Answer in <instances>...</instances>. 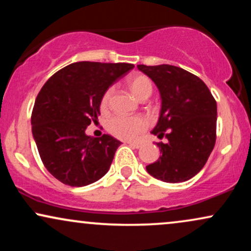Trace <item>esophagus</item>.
<instances>
[{"label": "esophagus", "instance_id": "obj_1", "mask_svg": "<svg viewBox=\"0 0 251 251\" xmlns=\"http://www.w3.org/2000/svg\"><path fill=\"white\" fill-rule=\"evenodd\" d=\"M131 148H134V149H140L142 148V143H138V142H128L127 143Z\"/></svg>", "mask_w": 251, "mask_h": 251}]
</instances>
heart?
Listing matches in <instances>:
<instances>
[{
    "instance_id": "b5f03b06",
    "label": "heart",
    "mask_w": 251,
    "mask_h": 251,
    "mask_svg": "<svg viewBox=\"0 0 251 251\" xmlns=\"http://www.w3.org/2000/svg\"><path fill=\"white\" fill-rule=\"evenodd\" d=\"M127 87L137 99H148L152 93V82L148 76L143 74H134L127 79ZM112 89H107L101 98L100 107L106 109L111 98ZM108 131L114 137L124 140L137 139L148 128V120L142 116H123L116 114L108 120Z\"/></svg>"
}]
</instances>
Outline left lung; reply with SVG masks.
Wrapping results in <instances>:
<instances>
[{"label":"left lung","instance_id":"left-lung-1","mask_svg":"<svg viewBox=\"0 0 251 251\" xmlns=\"http://www.w3.org/2000/svg\"><path fill=\"white\" fill-rule=\"evenodd\" d=\"M159 89V119L151 133L162 155L146 166L152 177L166 183L191 179L203 169L216 143L217 103L198 76L171 65H138Z\"/></svg>","mask_w":251,"mask_h":251}]
</instances>
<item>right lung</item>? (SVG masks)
Here are the masks:
<instances>
[{"mask_svg": "<svg viewBox=\"0 0 251 251\" xmlns=\"http://www.w3.org/2000/svg\"><path fill=\"white\" fill-rule=\"evenodd\" d=\"M132 63L74 62L56 72L37 94L31 132L40 157L51 176L70 186H85L107 174L122 143L109 134H86L98 122L100 102Z\"/></svg>", "mask_w": 251, "mask_h": 251, "instance_id": "right-lung-1", "label": "right lung"}]
</instances>
